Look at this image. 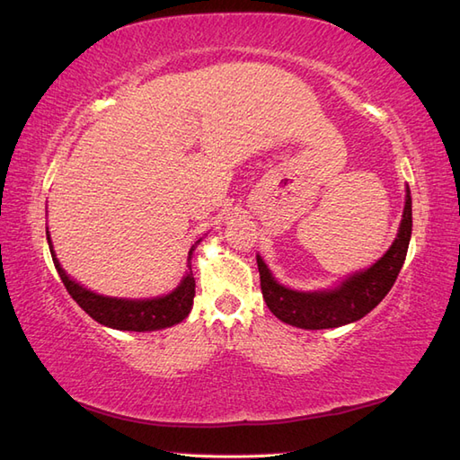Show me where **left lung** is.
Listing matches in <instances>:
<instances>
[{
	"mask_svg": "<svg viewBox=\"0 0 460 460\" xmlns=\"http://www.w3.org/2000/svg\"><path fill=\"white\" fill-rule=\"evenodd\" d=\"M411 227V191L407 188L403 219L394 245L369 269L348 277L332 290L302 292L282 287L272 277L265 261L257 255L262 298L279 320L305 330L338 328L364 318L392 290L407 257Z\"/></svg>",
	"mask_w": 460,
	"mask_h": 460,
	"instance_id": "left-lung-1",
	"label": "left lung"
}]
</instances>
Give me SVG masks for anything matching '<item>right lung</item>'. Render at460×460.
<instances>
[{"instance_id": "add662e5", "label": "right lung", "mask_w": 460, "mask_h": 460, "mask_svg": "<svg viewBox=\"0 0 460 460\" xmlns=\"http://www.w3.org/2000/svg\"><path fill=\"white\" fill-rule=\"evenodd\" d=\"M49 233V231H47ZM49 249H51V257L55 262V269L61 277L65 288L73 300L79 305L86 314L93 320L99 322L102 326L116 328V330H130V332H150V330H162L178 324L185 316L190 314L193 306L195 296V279L191 272V252L195 247L190 249L188 255V267L180 287L172 290L170 295L158 296V298H146V300H128V298H111L96 295L83 288L79 282H75L71 277H66L63 267L58 265L55 257V251L51 245V237L47 235Z\"/></svg>"}]
</instances>
